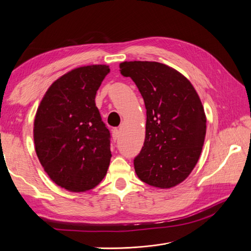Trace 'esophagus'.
<instances>
[{
	"instance_id": "obj_1",
	"label": "esophagus",
	"mask_w": 251,
	"mask_h": 251,
	"mask_svg": "<svg viewBox=\"0 0 251 251\" xmlns=\"http://www.w3.org/2000/svg\"><path fill=\"white\" fill-rule=\"evenodd\" d=\"M119 133H120V130L119 128H114V130L112 131V137H113V140L116 141L119 137Z\"/></svg>"
}]
</instances>
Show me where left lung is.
Wrapping results in <instances>:
<instances>
[{
    "label": "left lung",
    "instance_id": "1",
    "mask_svg": "<svg viewBox=\"0 0 251 251\" xmlns=\"http://www.w3.org/2000/svg\"><path fill=\"white\" fill-rule=\"evenodd\" d=\"M120 73L137 86L147 109L146 139L134 159L139 179L170 188L181 183L198 162L206 117L193 85L173 68L157 62H125Z\"/></svg>",
    "mask_w": 251,
    "mask_h": 251
}]
</instances>
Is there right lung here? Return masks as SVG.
Instances as JSON below:
<instances>
[{"mask_svg": "<svg viewBox=\"0 0 251 251\" xmlns=\"http://www.w3.org/2000/svg\"><path fill=\"white\" fill-rule=\"evenodd\" d=\"M108 66L80 67L52 83L37 109L35 151L52 181L70 192L95 187L107 174L111 135L95 104Z\"/></svg>", "mask_w": 251, "mask_h": 251, "instance_id": "right-lung-1", "label": "right lung"}]
</instances>
